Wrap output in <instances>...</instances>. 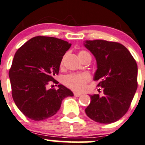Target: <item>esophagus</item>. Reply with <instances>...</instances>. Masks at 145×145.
I'll return each mask as SVG.
<instances>
[{
	"instance_id": "1",
	"label": "esophagus",
	"mask_w": 145,
	"mask_h": 145,
	"mask_svg": "<svg viewBox=\"0 0 145 145\" xmlns=\"http://www.w3.org/2000/svg\"><path fill=\"white\" fill-rule=\"evenodd\" d=\"M74 96H75V97H80V96L81 95V93H77V92H76V93H74Z\"/></svg>"
}]
</instances>
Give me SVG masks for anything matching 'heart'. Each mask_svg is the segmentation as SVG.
Segmentation results:
<instances>
[{
	"instance_id": "1",
	"label": "heart",
	"mask_w": 145,
	"mask_h": 145,
	"mask_svg": "<svg viewBox=\"0 0 145 145\" xmlns=\"http://www.w3.org/2000/svg\"><path fill=\"white\" fill-rule=\"evenodd\" d=\"M90 54L86 50H81L78 52V57L80 59H83ZM63 64V60L61 62V64ZM90 79V75L86 73L82 74H70L66 76L64 78V84L69 88L76 91H81L83 90L86 86V84Z\"/></svg>"
}]
</instances>
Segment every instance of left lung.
<instances>
[{
	"label": "left lung",
	"mask_w": 145,
	"mask_h": 145,
	"mask_svg": "<svg viewBox=\"0 0 145 145\" xmlns=\"http://www.w3.org/2000/svg\"><path fill=\"white\" fill-rule=\"evenodd\" d=\"M95 57L97 69L94 80L103 88V96H90L86 109L89 118L100 123L116 122L126 114L137 88V65L131 52L117 42L86 40Z\"/></svg>",
	"instance_id": "left-lung-1"
}]
</instances>
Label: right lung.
Wrapping results in <instances>:
<instances>
[{
  "instance_id": "1",
  "label": "right lung",
  "mask_w": 145,
  "mask_h": 145,
  "mask_svg": "<svg viewBox=\"0 0 145 145\" xmlns=\"http://www.w3.org/2000/svg\"><path fill=\"white\" fill-rule=\"evenodd\" d=\"M71 43L55 37L39 36L20 47L14 55L9 71L13 100L23 114L33 121L55 115L65 97L72 92L63 85L58 89L47 88L57 84L54 76Z\"/></svg>"
}]
</instances>
